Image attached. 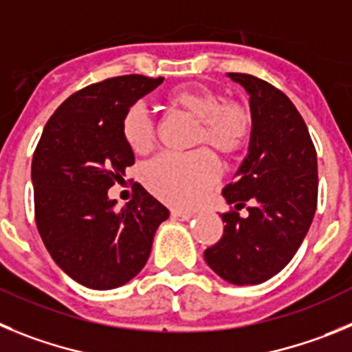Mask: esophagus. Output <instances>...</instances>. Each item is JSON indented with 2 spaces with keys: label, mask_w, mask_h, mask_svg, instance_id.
I'll use <instances>...</instances> for the list:
<instances>
[{
  "label": "esophagus",
  "mask_w": 352,
  "mask_h": 352,
  "mask_svg": "<svg viewBox=\"0 0 352 352\" xmlns=\"http://www.w3.org/2000/svg\"><path fill=\"white\" fill-rule=\"evenodd\" d=\"M172 219H175V221H189L192 217V214L191 212H182V210H175V208H173L172 210Z\"/></svg>",
  "instance_id": "obj_1"
}]
</instances>
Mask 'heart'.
<instances>
[{
  "label": "heart",
  "instance_id": "heart-1",
  "mask_svg": "<svg viewBox=\"0 0 352 352\" xmlns=\"http://www.w3.org/2000/svg\"><path fill=\"white\" fill-rule=\"evenodd\" d=\"M166 103L198 121L195 144H208L223 156H235L249 142L252 116L239 101H223L210 87L201 84L180 85L170 91ZM122 138L135 154H148L156 144L154 124L142 105L129 107L122 117ZM221 175L219 161L207 148L188 156L157 157L144 172L147 189L164 204L191 208L201 201Z\"/></svg>",
  "mask_w": 352,
  "mask_h": 352
}]
</instances>
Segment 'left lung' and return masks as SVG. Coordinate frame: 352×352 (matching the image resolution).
I'll return each instance as SVG.
<instances>
[{
	"label": "left lung",
	"mask_w": 352,
	"mask_h": 352,
	"mask_svg": "<svg viewBox=\"0 0 352 352\" xmlns=\"http://www.w3.org/2000/svg\"><path fill=\"white\" fill-rule=\"evenodd\" d=\"M249 94L252 131L247 156L223 189L235 210L221 214L224 233L205 261L236 286L261 284L286 267L309 231L318 205V156L289 98L268 82L228 74ZM250 204V215L236 210Z\"/></svg>",
	"instance_id": "obj_1"
}]
</instances>
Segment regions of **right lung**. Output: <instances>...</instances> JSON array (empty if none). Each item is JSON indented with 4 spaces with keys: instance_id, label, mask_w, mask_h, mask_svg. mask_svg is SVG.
Masks as SVG:
<instances>
[{
    "instance_id": "obj_1",
    "label": "right lung",
    "mask_w": 352,
    "mask_h": 352,
    "mask_svg": "<svg viewBox=\"0 0 352 352\" xmlns=\"http://www.w3.org/2000/svg\"><path fill=\"white\" fill-rule=\"evenodd\" d=\"M163 80L124 75L87 85L52 113L34 151L40 236L56 265L89 289H113L140 274L156 230L170 217L140 184L121 210L109 198L135 163L122 138V117Z\"/></svg>"
}]
</instances>
